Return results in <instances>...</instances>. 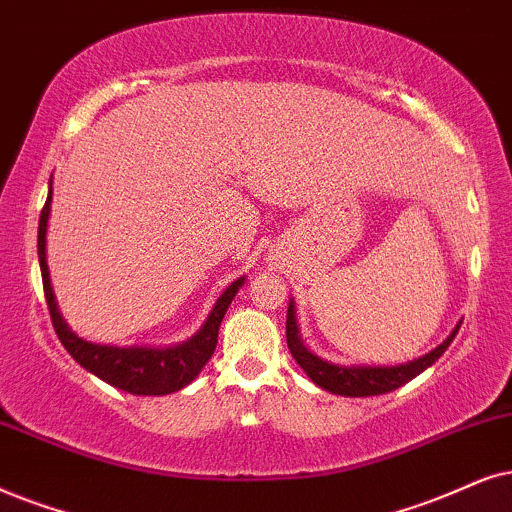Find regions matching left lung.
I'll use <instances>...</instances> for the list:
<instances>
[{
	"instance_id": "left-lung-1",
	"label": "left lung",
	"mask_w": 512,
	"mask_h": 512,
	"mask_svg": "<svg viewBox=\"0 0 512 512\" xmlns=\"http://www.w3.org/2000/svg\"><path fill=\"white\" fill-rule=\"evenodd\" d=\"M463 321L456 323V328L446 335L442 345H437L432 352L423 354V357L406 361V364L397 366H340L333 361H326L304 345L300 338V328H297V316H295V300L290 297L288 302V319H286V338L288 349L293 354V359L300 364L304 373L312 378L314 385H319L321 390L340 394V397H375V394H387L397 387L406 385L409 380L416 378L430 368L435 361L446 352V347L451 345L456 338L458 328Z\"/></svg>"
}]
</instances>
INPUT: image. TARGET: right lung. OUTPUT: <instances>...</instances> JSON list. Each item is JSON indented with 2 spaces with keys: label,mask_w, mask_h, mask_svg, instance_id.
<instances>
[{
  "label": "right lung",
  "mask_w": 512,
  "mask_h": 512,
  "mask_svg": "<svg viewBox=\"0 0 512 512\" xmlns=\"http://www.w3.org/2000/svg\"><path fill=\"white\" fill-rule=\"evenodd\" d=\"M51 179H49V196L44 203L40 215V229H37V255H40L44 297H47L51 323L54 331L61 340V345L68 349L82 368L101 378L103 383L118 387L129 394H144V397H163L186 387L198 378L203 366L208 364L217 347L219 323H222L226 309L234 300L238 290L243 288L245 276L236 278L231 286L224 288V293L217 297L212 304L208 319L198 328L191 338L170 347H115V345H99V342H89L80 335L70 331V326L58 312L54 288H51L49 267H47V226L51 212Z\"/></svg>",
  "instance_id": "add662e5"
}]
</instances>
